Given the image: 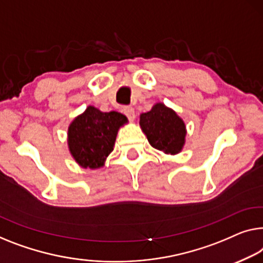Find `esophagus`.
<instances>
[{"mask_svg":"<svg viewBox=\"0 0 263 263\" xmlns=\"http://www.w3.org/2000/svg\"><path fill=\"white\" fill-rule=\"evenodd\" d=\"M123 111H124V113L125 115L127 116V118L130 119V120H133L135 119V108L133 107H131V106H125L124 108H123Z\"/></svg>","mask_w":263,"mask_h":263,"instance_id":"esophagus-1","label":"esophagus"}]
</instances>
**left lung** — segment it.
Instances as JSON below:
<instances>
[{
  "label": "left lung",
  "mask_w": 263,
  "mask_h": 263,
  "mask_svg": "<svg viewBox=\"0 0 263 263\" xmlns=\"http://www.w3.org/2000/svg\"><path fill=\"white\" fill-rule=\"evenodd\" d=\"M139 125L152 147L166 155H177L185 145L186 125L174 109L156 103L148 112L142 113Z\"/></svg>",
  "instance_id": "8db88e82"
}]
</instances>
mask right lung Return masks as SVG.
Returning <instances> with one entry per match:
<instances>
[{
    "label": "right lung",
    "mask_w": 263,
    "mask_h": 263,
    "mask_svg": "<svg viewBox=\"0 0 263 263\" xmlns=\"http://www.w3.org/2000/svg\"><path fill=\"white\" fill-rule=\"evenodd\" d=\"M127 121L126 117L119 112H101L89 105L68 126L67 144L70 156L82 169L103 167L115 147L119 128Z\"/></svg>",
    "instance_id": "obj_1"
}]
</instances>
